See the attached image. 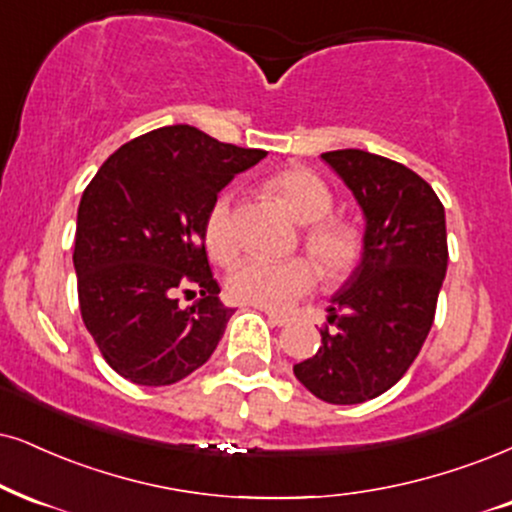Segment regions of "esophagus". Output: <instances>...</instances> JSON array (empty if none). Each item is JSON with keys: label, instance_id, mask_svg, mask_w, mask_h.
Listing matches in <instances>:
<instances>
[{"label": "esophagus", "instance_id": "1", "mask_svg": "<svg viewBox=\"0 0 512 512\" xmlns=\"http://www.w3.org/2000/svg\"><path fill=\"white\" fill-rule=\"evenodd\" d=\"M266 315H268L270 325H275V327H285V325H289V323H292V318H289V315H285V313H275V311H266Z\"/></svg>", "mask_w": 512, "mask_h": 512}]
</instances>
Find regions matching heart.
Returning a JSON list of instances; mask_svg holds the SVG:
<instances>
[{"instance_id": "heart-1", "label": "heart", "mask_w": 512, "mask_h": 512, "mask_svg": "<svg viewBox=\"0 0 512 512\" xmlns=\"http://www.w3.org/2000/svg\"><path fill=\"white\" fill-rule=\"evenodd\" d=\"M270 189L280 197L282 204L296 223L308 225L304 244L318 268L327 277H344L361 261V237L353 227L325 220L332 213L334 199L330 187L318 175L306 168H292L275 175ZM206 249L220 263L232 261L239 251V237L232 218L230 194H220L208 208L204 225ZM315 266L306 258H287L273 261L266 256H246L235 263L227 275V289L232 299L268 311H282L292 306L299 296L308 294L315 285Z\"/></svg>"}]
</instances>
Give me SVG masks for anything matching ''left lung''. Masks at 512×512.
I'll use <instances>...</instances> for the list:
<instances>
[{"instance_id": "obj_1", "label": "left lung", "mask_w": 512, "mask_h": 512, "mask_svg": "<svg viewBox=\"0 0 512 512\" xmlns=\"http://www.w3.org/2000/svg\"><path fill=\"white\" fill-rule=\"evenodd\" d=\"M351 189L365 230L358 266L332 294L320 349L294 365L313 396L337 406L394 387L418 358L444 285V206L418 173L363 149L320 156Z\"/></svg>"}]
</instances>
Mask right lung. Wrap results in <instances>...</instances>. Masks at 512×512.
<instances>
[{
	"mask_svg": "<svg viewBox=\"0 0 512 512\" xmlns=\"http://www.w3.org/2000/svg\"><path fill=\"white\" fill-rule=\"evenodd\" d=\"M263 156L166 125L123 144L82 192L73 249L82 323L125 380L166 387L216 351L235 308L218 299L206 216L220 189ZM180 291L200 299L182 309Z\"/></svg>",
	"mask_w": 512,
	"mask_h": 512,
	"instance_id": "right-lung-1",
	"label": "right lung"
}]
</instances>
